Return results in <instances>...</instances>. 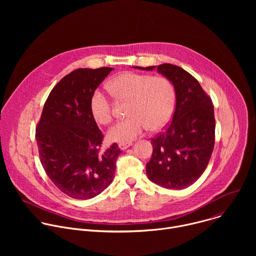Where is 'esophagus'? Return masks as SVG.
<instances>
[{"label": "esophagus", "mask_w": 256, "mask_h": 256, "mask_svg": "<svg viewBox=\"0 0 256 256\" xmlns=\"http://www.w3.org/2000/svg\"><path fill=\"white\" fill-rule=\"evenodd\" d=\"M132 144V142H120V144H118V147H120L122 150H126V149H128V147H130Z\"/></svg>", "instance_id": "esophagus-1"}]
</instances>
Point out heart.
Instances as JSON below:
<instances>
[{"instance_id":"b5f03b06","label":"heart","mask_w":256,"mask_h":256,"mask_svg":"<svg viewBox=\"0 0 256 256\" xmlns=\"http://www.w3.org/2000/svg\"><path fill=\"white\" fill-rule=\"evenodd\" d=\"M114 97L128 100L126 118L108 130V138L118 142H128L149 128L158 130L170 120L175 105V89L165 76H152L136 72H124L108 83ZM90 110L94 120L107 124L112 120V103L100 89L90 97Z\"/></svg>"}]
</instances>
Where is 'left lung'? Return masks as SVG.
Returning a JSON list of instances; mask_svg holds the SVG:
<instances>
[{
  "mask_svg": "<svg viewBox=\"0 0 256 256\" xmlns=\"http://www.w3.org/2000/svg\"><path fill=\"white\" fill-rule=\"evenodd\" d=\"M151 70L156 66H134ZM157 70L174 85L176 106L171 122L151 138L153 153L146 172L154 184L169 188H186L200 177L214 146V116L210 97L188 72L171 64Z\"/></svg>",
  "mask_w": 256,
  "mask_h": 256,
  "instance_id": "left-lung-1",
  "label": "left lung"
}]
</instances>
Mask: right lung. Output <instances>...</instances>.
I'll return each instance as SVG.
<instances>
[{
	"instance_id": "add662e5",
	"label": "right lung",
	"mask_w": 256,
	"mask_h": 256,
	"mask_svg": "<svg viewBox=\"0 0 256 256\" xmlns=\"http://www.w3.org/2000/svg\"><path fill=\"white\" fill-rule=\"evenodd\" d=\"M114 68H77L50 91L36 126L42 165L64 194L89 200L112 182L118 144L102 150L103 134L90 110L93 91Z\"/></svg>"
}]
</instances>
